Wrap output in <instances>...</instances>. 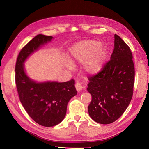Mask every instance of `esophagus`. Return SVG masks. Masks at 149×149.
Listing matches in <instances>:
<instances>
[{
  "instance_id": "34e87169",
  "label": "esophagus",
  "mask_w": 149,
  "mask_h": 149,
  "mask_svg": "<svg viewBox=\"0 0 149 149\" xmlns=\"http://www.w3.org/2000/svg\"><path fill=\"white\" fill-rule=\"evenodd\" d=\"M75 88H76V89H77V91H81L83 89L82 84L79 81H76V83H75Z\"/></svg>"
}]
</instances>
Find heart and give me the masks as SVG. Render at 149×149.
Returning <instances> with one entry per match:
<instances>
[{
    "label": "heart",
    "mask_w": 149,
    "mask_h": 149,
    "mask_svg": "<svg viewBox=\"0 0 149 149\" xmlns=\"http://www.w3.org/2000/svg\"><path fill=\"white\" fill-rule=\"evenodd\" d=\"M100 42L95 41H86L75 45L72 54L75 60L85 64V70L89 74H95L101 69L106 57V51L100 47ZM69 68L72 65L69 64Z\"/></svg>",
    "instance_id": "b5f03b06"
}]
</instances>
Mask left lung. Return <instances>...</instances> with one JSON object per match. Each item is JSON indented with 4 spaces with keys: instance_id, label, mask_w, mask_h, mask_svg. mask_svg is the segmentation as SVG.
I'll return each mask as SVG.
<instances>
[{
    "instance_id": "8db88e82",
    "label": "left lung",
    "mask_w": 149,
    "mask_h": 149,
    "mask_svg": "<svg viewBox=\"0 0 149 149\" xmlns=\"http://www.w3.org/2000/svg\"><path fill=\"white\" fill-rule=\"evenodd\" d=\"M110 60L88 77L92 97L89 114L96 122L109 124L117 120L129 106L135 81V67L129 46L116 34Z\"/></svg>"
}]
</instances>
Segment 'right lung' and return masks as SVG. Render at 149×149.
<instances>
[{
  "label": "right lung",
  "instance_id": "add662e5",
  "mask_svg": "<svg viewBox=\"0 0 149 149\" xmlns=\"http://www.w3.org/2000/svg\"><path fill=\"white\" fill-rule=\"evenodd\" d=\"M52 38L41 34L35 36L20 50L15 67V81L20 102L29 116L45 127L54 126L64 120L68 103L77 93L74 79L64 83L38 84L30 79L25 73L26 59Z\"/></svg>",
  "mask_w": 149,
  "mask_h": 149
}]
</instances>
